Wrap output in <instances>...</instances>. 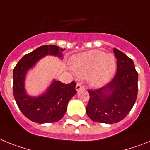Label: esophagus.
Masks as SVG:
<instances>
[{
  "instance_id": "esophagus-1",
  "label": "esophagus",
  "mask_w": 150,
  "mask_h": 150,
  "mask_svg": "<svg viewBox=\"0 0 150 150\" xmlns=\"http://www.w3.org/2000/svg\"><path fill=\"white\" fill-rule=\"evenodd\" d=\"M84 88H85V86L83 85V83H79L76 84V89L77 90V91H79V90H80V89H84Z\"/></svg>"
}]
</instances>
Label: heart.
Wrapping results in <instances>:
<instances>
[{
  "label": "heart",
  "mask_w": 150,
  "mask_h": 150,
  "mask_svg": "<svg viewBox=\"0 0 150 150\" xmlns=\"http://www.w3.org/2000/svg\"><path fill=\"white\" fill-rule=\"evenodd\" d=\"M73 70L79 77L88 76L91 86H104L112 79L116 71V62L113 55L100 50H91L78 54L71 59Z\"/></svg>",
  "instance_id": "b5f03b06"
}]
</instances>
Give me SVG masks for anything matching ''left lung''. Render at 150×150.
Segmentation results:
<instances>
[{
	"mask_svg": "<svg viewBox=\"0 0 150 150\" xmlns=\"http://www.w3.org/2000/svg\"><path fill=\"white\" fill-rule=\"evenodd\" d=\"M116 73L110 82L98 89H88L86 113L92 121L113 124L126 117L137 96L138 74L133 60L117 49Z\"/></svg>",
	"mask_w": 150,
	"mask_h": 150,
	"instance_id": "1",
	"label": "left lung"
}]
</instances>
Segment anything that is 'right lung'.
<instances>
[{
	"label": "right lung",
	"instance_id": "add662e5",
	"mask_svg": "<svg viewBox=\"0 0 150 150\" xmlns=\"http://www.w3.org/2000/svg\"><path fill=\"white\" fill-rule=\"evenodd\" d=\"M64 49L55 45H43L24 55L13 69V95L22 114L34 122L51 123L58 122L67 110L69 100L76 93L75 81L64 84L54 81L46 93L39 98L28 96L24 89L25 76L36 62L46 55H59Z\"/></svg>",
	"mask_w": 150,
	"mask_h": 150
}]
</instances>
